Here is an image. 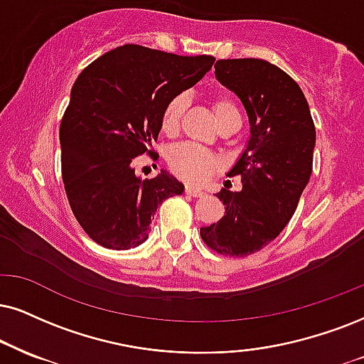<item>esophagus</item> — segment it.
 Listing matches in <instances>:
<instances>
[{
    "instance_id": "1",
    "label": "esophagus",
    "mask_w": 364,
    "mask_h": 364,
    "mask_svg": "<svg viewBox=\"0 0 364 364\" xmlns=\"http://www.w3.org/2000/svg\"><path fill=\"white\" fill-rule=\"evenodd\" d=\"M186 194L192 196V197H203L204 192L199 189H194V187H186Z\"/></svg>"
}]
</instances>
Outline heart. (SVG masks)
<instances>
[{
  "instance_id": "obj_1",
  "label": "heart",
  "mask_w": 364,
  "mask_h": 364,
  "mask_svg": "<svg viewBox=\"0 0 364 364\" xmlns=\"http://www.w3.org/2000/svg\"><path fill=\"white\" fill-rule=\"evenodd\" d=\"M214 118L218 127L228 123L241 124V113L236 101L228 94H216L210 100ZM187 109V97L183 94H177L164 106L160 116V129L165 136L173 138L181 132L183 114ZM168 170L181 181L197 186L213 177L219 168V160L210 151L194 145H177L167 155Z\"/></svg>"
}]
</instances>
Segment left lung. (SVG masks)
Masks as SVG:
<instances>
[{"mask_svg":"<svg viewBox=\"0 0 364 364\" xmlns=\"http://www.w3.org/2000/svg\"><path fill=\"white\" fill-rule=\"evenodd\" d=\"M214 69L243 102L251 136L228 173L240 175L243 189L218 192L224 216L200 228V237L219 255L248 257L294 216L312 173L316 127L302 89L280 67L262 58H221Z\"/></svg>","mask_w":364,"mask_h":364,"instance_id":"left-lung-1","label":"left lung"}]
</instances>
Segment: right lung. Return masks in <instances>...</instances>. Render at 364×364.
<instances>
[{"instance_id": "1", "label": "right lung", "mask_w": 364, "mask_h": 364, "mask_svg": "<svg viewBox=\"0 0 364 364\" xmlns=\"http://www.w3.org/2000/svg\"><path fill=\"white\" fill-rule=\"evenodd\" d=\"M214 60L128 43L96 58L75 79L58 132L62 178L75 219L97 245H141L159 205L183 192L167 170L141 181L133 161L145 154L159 159L154 143L164 106L199 82Z\"/></svg>"}]
</instances>
